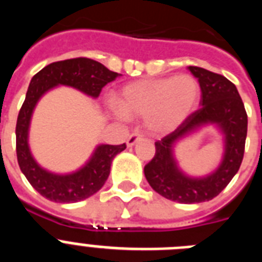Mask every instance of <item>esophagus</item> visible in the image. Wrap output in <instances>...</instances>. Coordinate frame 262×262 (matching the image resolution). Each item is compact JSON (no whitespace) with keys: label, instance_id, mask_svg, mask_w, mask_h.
<instances>
[{"label":"esophagus","instance_id":"34e87169","mask_svg":"<svg viewBox=\"0 0 262 262\" xmlns=\"http://www.w3.org/2000/svg\"><path fill=\"white\" fill-rule=\"evenodd\" d=\"M140 139H142V135L139 133L131 134V135L128 136V139H127V147H133V145H135Z\"/></svg>","mask_w":262,"mask_h":262}]
</instances>
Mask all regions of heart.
<instances>
[{"mask_svg": "<svg viewBox=\"0 0 262 262\" xmlns=\"http://www.w3.org/2000/svg\"><path fill=\"white\" fill-rule=\"evenodd\" d=\"M200 85L194 77L139 80L120 90L118 106L111 105L119 119L144 117V124L154 134H168L190 117L200 98Z\"/></svg>", "mask_w": 262, "mask_h": 262, "instance_id": "heart-1", "label": "heart"}]
</instances>
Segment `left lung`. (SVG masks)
Returning a JSON list of instances; mask_svg holds the SVG:
<instances>
[{
    "label": "left lung",
    "instance_id": "1",
    "mask_svg": "<svg viewBox=\"0 0 262 262\" xmlns=\"http://www.w3.org/2000/svg\"><path fill=\"white\" fill-rule=\"evenodd\" d=\"M201 88L200 108L185 120L174 133L155 143L156 154L144 166L148 184L166 200L178 203L211 201L237 173L244 156L248 117L235 85L224 76L200 67H187ZM214 125L222 136L224 154L216 168L205 176L184 172L175 157L180 141Z\"/></svg>",
    "mask_w": 262,
    "mask_h": 262
}]
</instances>
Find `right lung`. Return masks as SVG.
Wrapping results in <instances>:
<instances>
[{"label": "right lung", "instance_id": "obj_1", "mask_svg": "<svg viewBox=\"0 0 262 262\" xmlns=\"http://www.w3.org/2000/svg\"><path fill=\"white\" fill-rule=\"evenodd\" d=\"M120 76L96 60L77 57L52 62L31 78L15 127L17 159L27 181L45 198L56 203H75L94 195L105 185L113 160L126 149V144L96 145L86 163L73 172L48 170L36 161L29 143L32 114L38 102L57 86L73 88L96 99L105 85Z\"/></svg>", "mask_w": 262, "mask_h": 262}]
</instances>
